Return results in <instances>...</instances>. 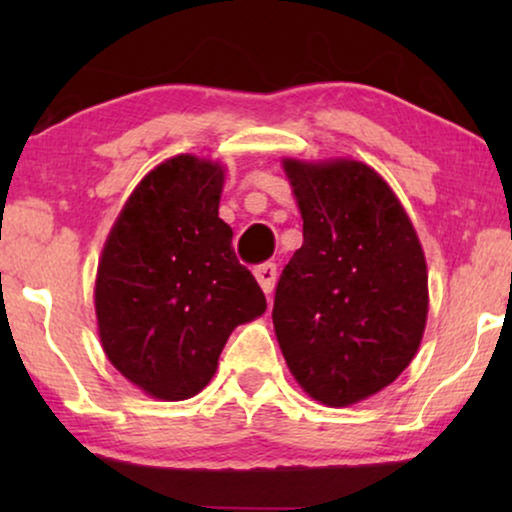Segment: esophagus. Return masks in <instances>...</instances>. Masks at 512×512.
Listing matches in <instances>:
<instances>
[{
  "instance_id": "obj_1",
  "label": "esophagus",
  "mask_w": 512,
  "mask_h": 512,
  "mask_svg": "<svg viewBox=\"0 0 512 512\" xmlns=\"http://www.w3.org/2000/svg\"><path fill=\"white\" fill-rule=\"evenodd\" d=\"M254 277L258 279V284H261V289L265 293H272V289H275V282H277V265L275 263L256 265Z\"/></svg>"
}]
</instances>
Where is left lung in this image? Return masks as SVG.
<instances>
[{
	"instance_id": "1",
	"label": "left lung",
	"mask_w": 512,
	"mask_h": 512,
	"mask_svg": "<svg viewBox=\"0 0 512 512\" xmlns=\"http://www.w3.org/2000/svg\"><path fill=\"white\" fill-rule=\"evenodd\" d=\"M303 247L282 270L272 324L296 382L345 408L389 387L422 342L429 275L412 221L359 160H284Z\"/></svg>"
}]
</instances>
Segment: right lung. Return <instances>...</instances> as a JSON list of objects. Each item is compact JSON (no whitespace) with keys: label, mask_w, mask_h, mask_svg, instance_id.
<instances>
[{"label":"right lung","mask_w":512,"mask_h":512,"mask_svg":"<svg viewBox=\"0 0 512 512\" xmlns=\"http://www.w3.org/2000/svg\"><path fill=\"white\" fill-rule=\"evenodd\" d=\"M223 179L219 163L188 153L160 163L123 205L97 265L104 354L160 401L205 389L233 328L268 307L219 219Z\"/></svg>","instance_id":"right-lung-1"}]
</instances>
